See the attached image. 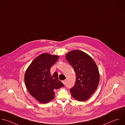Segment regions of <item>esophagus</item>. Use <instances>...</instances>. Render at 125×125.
<instances>
[{"mask_svg": "<svg viewBox=\"0 0 125 125\" xmlns=\"http://www.w3.org/2000/svg\"><path fill=\"white\" fill-rule=\"evenodd\" d=\"M66 81H67L66 80H63V81H62L64 85L66 84Z\"/></svg>", "mask_w": 125, "mask_h": 125, "instance_id": "1", "label": "esophagus"}]
</instances>
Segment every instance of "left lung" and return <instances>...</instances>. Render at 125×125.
Instances as JSON below:
<instances>
[{"mask_svg": "<svg viewBox=\"0 0 125 125\" xmlns=\"http://www.w3.org/2000/svg\"><path fill=\"white\" fill-rule=\"evenodd\" d=\"M66 58L76 75L75 85L70 89L71 95L78 101H85L95 92L99 84L100 74L97 65L90 55L79 50L68 52Z\"/></svg>", "mask_w": 125, "mask_h": 125, "instance_id": "obj_1", "label": "left lung"}]
</instances>
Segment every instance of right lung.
Listing matches in <instances>:
<instances>
[{
	"mask_svg": "<svg viewBox=\"0 0 125 125\" xmlns=\"http://www.w3.org/2000/svg\"><path fill=\"white\" fill-rule=\"evenodd\" d=\"M59 56L48 53L36 57L26 70L24 81L30 94L39 102L46 104L54 98V92L64 85L58 80V73L52 74L50 69Z\"/></svg>",
	"mask_w": 125,
	"mask_h": 125,
	"instance_id": "1",
	"label": "right lung"
}]
</instances>
